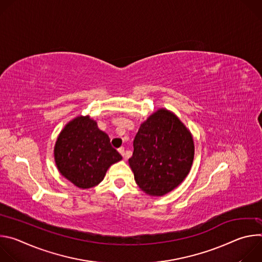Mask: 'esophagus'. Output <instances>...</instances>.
Segmentation results:
<instances>
[{
    "instance_id": "1",
    "label": "esophagus",
    "mask_w": 262,
    "mask_h": 262,
    "mask_svg": "<svg viewBox=\"0 0 262 262\" xmlns=\"http://www.w3.org/2000/svg\"><path fill=\"white\" fill-rule=\"evenodd\" d=\"M118 151H119V154L123 157V159H125V158H124V156H125V154H124V147H120V148H118Z\"/></svg>"
}]
</instances>
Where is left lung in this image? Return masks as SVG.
Returning <instances> with one entry per match:
<instances>
[{
	"mask_svg": "<svg viewBox=\"0 0 262 262\" xmlns=\"http://www.w3.org/2000/svg\"><path fill=\"white\" fill-rule=\"evenodd\" d=\"M194 154L191 132L172 112L160 108L141 124L128 164L143 192L164 196L188 176Z\"/></svg>",
	"mask_w": 262,
	"mask_h": 262,
	"instance_id": "8db88e82",
	"label": "left lung"
}]
</instances>
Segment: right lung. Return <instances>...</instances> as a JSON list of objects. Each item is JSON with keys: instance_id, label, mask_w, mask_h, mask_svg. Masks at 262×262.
Here are the masks:
<instances>
[{"instance_id": "right-lung-1", "label": "right lung", "mask_w": 262, "mask_h": 262, "mask_svg": "<svg viewBox=\"0 0 262 262\" xmlns=\"http://www.w3.org/2000/svg\"><path fill=\"white\" fill-rule=\"evenodd\" d=\"M56 166L66 179L80 189L102 181L107 169L122 157L111 146L108 136L90 116H78L61 130L54 148Z\"/></svg>"}]
</instances>
